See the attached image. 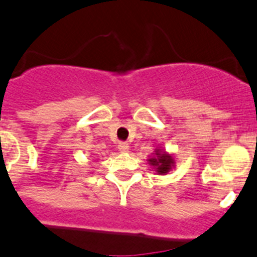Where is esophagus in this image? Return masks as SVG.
Listing matches in <instances>:
<instances>
[{
  "mask_svg": "<svg viewBox=\"0 0 257 257\" xmlns=\"http://www.w3.org/2000/svg\"><path fill=\"white\" fill-rule=\"evenodd\" d=\"M117 149H119V151L121 152V154H125V152H128L129 146H128V143H125V142H120L119 146H117Z\"/></svg>",
  "mask_w": 257,
  "mask_h": 257,
  "instance_id": "34e87169",
  "label": "esophagus"
}]
</instances>
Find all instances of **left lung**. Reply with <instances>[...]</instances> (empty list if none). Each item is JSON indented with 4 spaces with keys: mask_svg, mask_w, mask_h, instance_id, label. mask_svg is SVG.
<instances>
[{
    "mask_svg": "<svg viewBox=\"0 0 257 257\" xmlns=\"http://www.w3.org/2000/svg\"><path fill=\"white\" fill-rule=\"evenodd\" d=\"M149 161V165L154 169L157 174H168L170 170L175 166V160L172 154H168L166 151L159 149H155V151L152 152V156L150 159H147Z\"/></svg>",
    "mask_w": 257,
    "mask_h": 257,
    "instance_id": "1",
    "label": "left lung"
}]
</instances>
